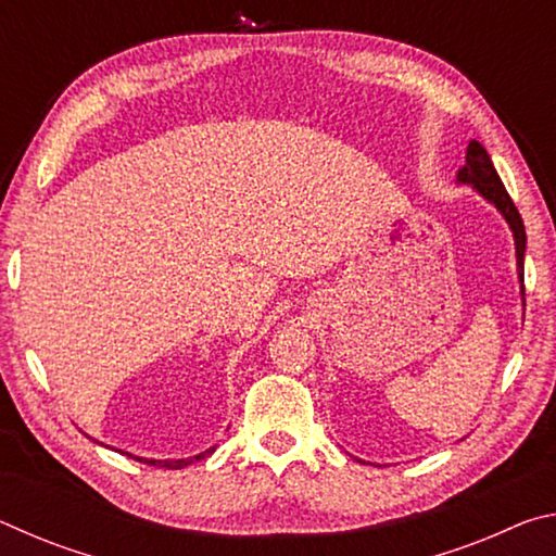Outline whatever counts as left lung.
<instances>
[{
	"instance_id": "left-lung-1",
	"label": "left lung",
	"mask_w": 556,
	"mask_h": 556,
	"mask_svg": "<svg viewBox=\"0 0 556 556\" xmlns=\"http://www.w3.org/2000/svg\"><path fill=\"white\" fill-rule=\"evenodd\" d=\"M456 184L470 186L478 195H483L488 203L495 205V211L505 218L507 228L513 230L515 257H517V279H520V294H522V306H525V248H527L525 225H522L520 213H517V208H515L513 199L505 191L501 176H497V172H495L491 154H488L483 144L476 142V139L468 144L466 164L458 168Z\"/></svg>"
}]
</instances>
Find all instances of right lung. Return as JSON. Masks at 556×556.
<instances>
[{
	"label": "right lung",
	"instance_id": "obj_1",
	"mask_svg": "<svg viewBox=\"0 0 556 556\" xmlns=\"http://www.w3.org/2000/svg\"><path fill=\"white\" fill-rule=\"evenodd\" d=\"M90 439H92V437H90ZM92 441H96V439H92ZM213 451H215V446L201 451L199 456H188V458H144V456H131V454H127V456L139 460V464H147V466H159V468H186V466H191L193 460H201V458H205V456H211Z\"/></svg>",
	"mask_w": 556,
	"mask_h": 556
}]
</instances>
